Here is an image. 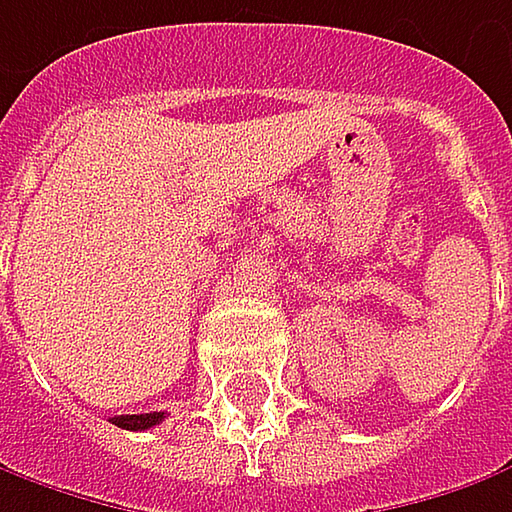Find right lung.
Instances as JSON below:
<instances>
[{
    "label": "right lung",
    "mask_w": 512,
    "mask_h": 512,
    "mask_svg": "<svg viewBox=\"0 0 512 512\" xmlns=\"http://www.w3.org/2000/svg\"><path fill=\"white\" fill-rule=\"evenodd\" d=\"M166 418V412H143V415H114L111 424L123 427V430H151Z\"/></svg>",
    "instance_id": "1"
}]
</instances>
